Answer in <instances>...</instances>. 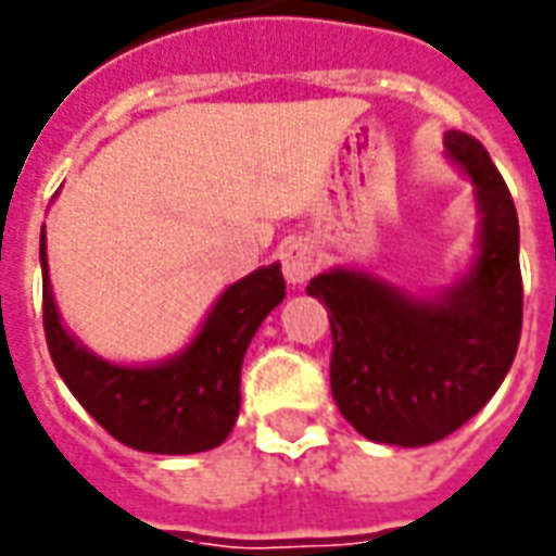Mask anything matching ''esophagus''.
Instances as JSON below:
<instances>
[{
	"instance_id": "34e87169",
	"label": "esophagus",
	"mask_w": 556,
	"mask_h": 556,
	"mask_svg": "<svg viewBox=\"0 0 556 556\" xmlns=\"http://www.w3.org/2000/svg\"><path fill=\"white\" fill-rule=\"evenodd\" d=\"M279 262H282V274L291 286H303L317 268V260L312 248L303 239H288L279 248Z\"/></svg>"
}]
</instances>
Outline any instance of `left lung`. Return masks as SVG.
<instances>
[{"label": "left lung", "instance_id": "8db88e82", "mask_svg": "<svg viewBox=\"0 0 556 556\" xmlns=\"http://www.w3.org/2000/svg\"><path fill=\"white\" fill-rule=\"evenodd\" d=\"M446 156L476 189L478 250L438 294H410L367 270L332 268L308 282L332 324L334 405L358 434L429 446L493 400L522 334L519 218L486 148L460 130Z\"/></svg>", "mask_w": 556, "mask_h": 556}]
</instances>
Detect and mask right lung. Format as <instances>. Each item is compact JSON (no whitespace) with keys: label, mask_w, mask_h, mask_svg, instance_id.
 I'll list each match as a JSON object with an SVG mask.
<instances>
[{"label":"right lung","mask_w":556,"mask_h":556,"mask_svg":"<svg viewBox=\"0 0 556 556\" xmlns=\"http://www.w3.org/2000/svg\"><path fill=\"white\" fill-rule=\"evenodd\" d=\"M42 326L52 362L72 396L101 429L139 452L194 455L222 446L241 408V362L262 320L282 303L279 262L224 288L192 341L156 364H116L63 326L40 232Z\"/></svg>","instance_id":"add662e5"}]
</instances>
